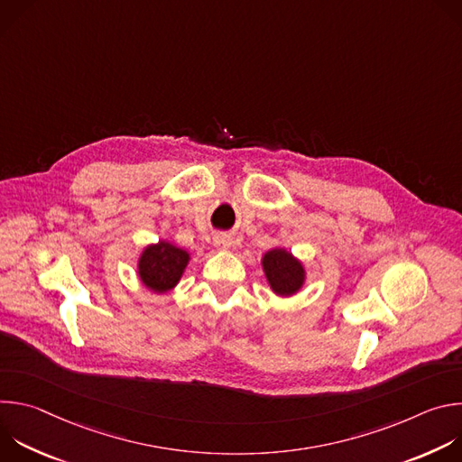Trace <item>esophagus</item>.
<instances>
[{"label": "esophagus", "instance_id": "1", "mask_svg": "<svg viewBox=\"0 0 462 462\" xmlns=\"http://www.w3.org/2000/svg\"><path fill=\"white\" fill-rule=\"evenodd\" d=\"M216 245L221 246V248H226V246L232 245V239H230V237H225V236H217V237H216Z\"/></svg>", "mask_w": 462, "mask_h": 462}]
</instances>
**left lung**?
<instances>
[{
    "instance_id": "obj_1",
    "label": "left lung",
    "mask_w": 462,
    "mask_h": 462,
    "mask_svg": "<svg viewBox=\"0 0 462 462\" xmlns=\"http://www.w3.org/2000/svg\"><path fill=\"white\" fill-rule=\"evenodd\" d=\"M263 269L274 292L282 296L294 294L303 285V267L287 250L276 248L263 257Z\"/></svg>"
}]
</instances>
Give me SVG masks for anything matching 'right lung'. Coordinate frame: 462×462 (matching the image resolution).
<instances>
[{
  "label": "right lung",
  "mask_w": 462,
  "mask_h": 462,
  "mask_svg": "<svg viewBox=\"0 0 462 462\" xmlns=\"http://www.w3.org/2000/svg\"><path fill=\"white\" fill-rule=\"evenodd\" d=\"M188 259V252L164 241L148 246L139 263L141 280L152 291L166 292L177 285Z\"/></svg>",
  "instance_id": "right-lung-1"
}]
</instances>
